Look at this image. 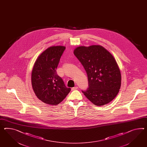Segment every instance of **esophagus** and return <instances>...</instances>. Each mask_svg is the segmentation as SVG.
I'll return each instance as SVG.
<instances>
[{
    "instance_id": "obj_1",
    "label": "esophagus",
    "mask_w": 147,
    "mask_h": 147,
    "mask_svg": "<svg viewBox=\"0 0 147 147\" xmlns=\"http://www.w3.org/2000/svg\"><path fill=\"white\" fill-rule=\"evenodd\" d=\"M78 88V87H72L71 88V90H76Z\"/></svg>"
}]
</instances>
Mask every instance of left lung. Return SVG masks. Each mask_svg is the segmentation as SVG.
Wrapping results in <instances>:
<instances>
[{
    "mask_svg": "<svg viewBox=\"0 0 147 147\" xmlns=\"http://www.w3.org/2000/svg\"><path fill=\"white\" fill-rule=\"evenodd\" d=\"M74 55L86 72L88 88L82 91L92 103L102 106L112 101L121 86V74L113 55L100 45L80 46Z\"/></svg>",
    "mask_w": 147,
    "mask_h": 147,
    "instance_id": "1",
    "label": "left lung"
}]
</instances>
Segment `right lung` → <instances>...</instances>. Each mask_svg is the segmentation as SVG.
<instances>
[{"label": "right lung", "mask_w": 147, "mask_h": 147, "mask_svg": "<svg viewBox=\"0 0 147 147\" xmlns=\"http://www.w3.org/2000/svg\"><path fill=\"white\" fill-rule=\"evenodd\" d=\"M65 49L63 46H53L45 49L37 57L32 70L34 92L40 101L49 105L60 103L71 90L56 71Z\"/></svg>", "instance_id": "right-lung-1"}]
</instances>
